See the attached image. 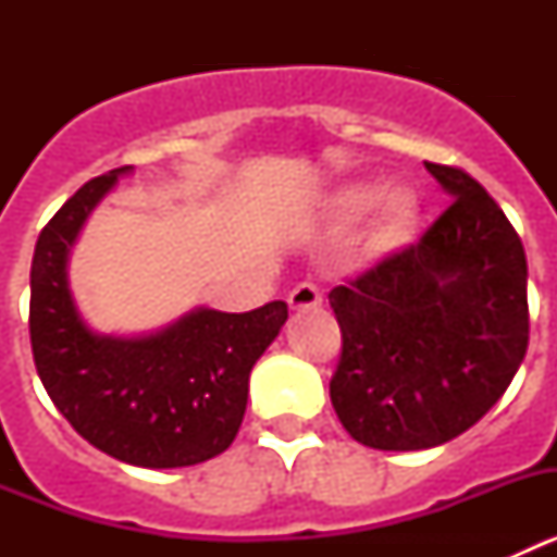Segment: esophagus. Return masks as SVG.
Returning a JSON list of instances; mask_svg holds the SVG:
<instances>
[{"label": "esophagus", "instance_id": "34e87169", "mask_svg": "<svg viewBox=\"0 0 557 557\" xmlns=\"http://www.w3.org/2000/svg\"><path fill=\"white\" fill-rule=\"evenodd\" d=\"M287 301L289 309H318L323 304V293L318 289V284L301 282L298 287H293Z\"/></svg>", "mask_w": 557, "mask_h": 557}]
</instances>
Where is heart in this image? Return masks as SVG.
Masks as SVG:
<instances>
[{
  "mask_svg": "<svg viewBox=\"0 0 557 557\" xmlns=\"http://www.w3.org/2000/svg\"><path fill=\"white\" fill-rule=\"evenodd\" d=\"M373 203V186H343L332 198V214L337 220H357ZM421 214L418 195L407 186H391L379 195L371 218V245L376 250H391L412 234Z\"/></svg>",
  "mask_w": 557,
  "mask_h": 557,
  "instance_id": "1",
  "label": "heart"
}]
</instances>
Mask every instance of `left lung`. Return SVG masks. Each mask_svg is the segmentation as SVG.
<instances>
[{
  "label": "left lung",
  "instance_id": "obj_1",
  "mask_svg": "<svg viewBox=\"0 0 557 557\" xmlns=\"http://www.w3.org/2000/svg\"><path fill=\"white\" fill-rule=\"evenodd\" d=\"M451 206L410 248L329 293L343 332L329 382L348 435L382 451L474 426L528 354V256L505 211L460 166L424 161Z\"/></svg>",
  "mask_w": 557,
  "mask_h": 557
}]
</instances>
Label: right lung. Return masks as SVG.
I'll return each instance as SVG.
<instances>
[{"instance_id": "add662e5", "label": "right lung", "mask_w": 557, "mask_h": 557, "mask_svg": "<svg viewBox=\"0 0 557 557\" xmlns=\"http://www.w3.org/2000/svg\"><path fill=\"white\" fill-rule=\"evenodd\" d=\"M125 172L83 184L44 225L29 270V343L52 405L77 435L131 466L181 469L231 446L250 368L282 332L287 304L239 314L198 307L141 337L91 332L69 289V250Z\"/></svg>"}]
</instances>
